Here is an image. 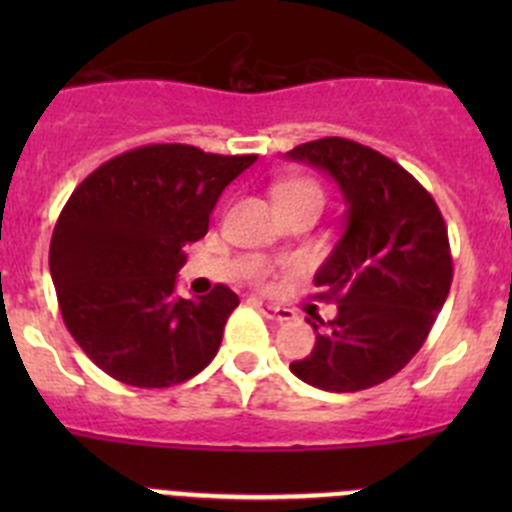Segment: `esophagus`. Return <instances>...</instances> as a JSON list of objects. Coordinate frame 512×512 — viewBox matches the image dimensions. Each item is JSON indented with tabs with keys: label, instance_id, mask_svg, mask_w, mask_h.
I'll list each match as a JSON object with an SVG mask.
<instances>
[{
	"label": "esophagus",
	"instance_id": "esophagus-1",
	"mask_svg": "<svg viewBox=\"0 0 512 512\" xmlns=\"http://www.w3.org/2000/svg\"><path fill=\"white\" fill-rule=\"evenodd\" d=\"M259 312L264 318L269 320H277V323H287V320L295 318V312L289 310V307H277V305H269V302H256Z\"/></svg>",
	"mask_w": 512,
	"mask_h": 512
}]
</instances>
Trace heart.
Returning <instances> with one entry per match:
<instances>
[{"instance_id": "1", "label": "heart", "mask_w": 512, "mask_h": 512, "mask_svg": "<svg viewBox=\"0 0 512 512\" xmlns=\"http://www.w3.org/2000/svg\"><path fill=\"white\" fill-rule=\"evenodd\" d=\"M295 194H315V197L323 200L320 187L315 182H310V179H292V182H284L274 189V197H277V200H282V197H295ZM256 282H266V271H259V274H256Z\"/></svg>"}]
</instances>
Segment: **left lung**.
I'll return each mask as SVG.
<instances>
[{
    "label": "left lung",
    "instance_id": "8db88e82",
    "mask_svg": "<svg viewBox=\"0 0 512 512\" xmlns=\"http://www.w3.org/2000/svg\"><path fill=\"white\" fill-rule=\"evenodd\" d=\"M287 158L328 171L348 205L341 241L315 274V297L338 315L307 318L315 348L289 369L318 390H369L418 354L449 297L446 223L413 174L356 140H310Z\"/></svg>",
    "mask_w": 512,
    "mask_h": 512
}]
</instances>
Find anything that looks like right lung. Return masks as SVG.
Wrapping results in <instances>:
<instances>
[{"instance_id": "right-lung-1", "label": "right lung", "mask_w": 512, "mask_h": 512, "mask_svg": "<svg viewBox=\"0 0 512 512\" xmlns=\"http://www.w3.org/2000/svg\"><path fill=\"white\" fill-rule=\"evenodd\" d=\"M256 161L151 143L104 161L74 189L51 238L63 323L81 351L130 387H174L215 359L238 295L215 284L176 297L184 246L205 238L217 197Z\"/></svg>"}]
</instances>
